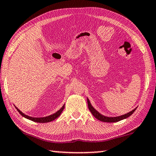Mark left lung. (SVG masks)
Returning <instances> with one entry per match:
<instances>
[{"label": "left lung", "instance_id": "8db88e82", "mask_svg": "<svg viewBox=\"0 0 156 156\" xmlns=\"http://www.w3.org/2000/svg\"><path fill=\"white\" fill-rule=\"evenodd\" d=\"M87 103H88V107H89V109L90 111H91L92 115H93L96 119H98V120L105 122H119L120 120H122L124 119L127 118V117H129L130 115H132L133 112H134L137 108H134V109L132 110V111H130L127 114L123 115L117 116V117H106V116L103 115H101V113H99V112L95 109L93 106L91 105L89 98H87Z\"/></svg>", "mask_w": 156, "mask_h": 156}]
</instances>
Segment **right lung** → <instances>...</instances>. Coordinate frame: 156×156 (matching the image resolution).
Segmentation results:
<instances>
[{
    "label": "right lung",
    "instance_id": "1",
    "mask_svg": "<svg viewBox=\"0 0 156 156\" xmlns=\"http://www.w3.org/2000/svg\"><path fill=\"white\" fill-rule=\"evenodd\" d=\"M16 108L18 112H20V114L22 116H23L24 117H25V118L28 119H30L31 121H34V122H39V123H46V122H51L54 120V119L57 118V117H59L60 115V114L62 113V110H64L65 108V105H63L62 107L60 108L59 110H58L57 112H55V113L53 114V115H51L49 116H47V117H30V116H28L27 115L24 114L23 112L20 111V110L18 109L17 107H15Z\"/></svg>",
    "mask_w": 156,
    "mask_h": 156
}]
</instances>
